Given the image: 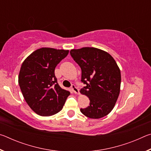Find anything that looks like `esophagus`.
Segmentation results:
<instances>
[{
    "label": "esophagus",
    "instance_id": "1",
    "mask_svg": "<svg viewBox=\"0 0 151 151\" xmlns=\"http://www.w3.org/2000/svg\"><path fill=\"white\" fill-rule=\"evenodd\" d=\"M71 89H72L73 91L74 92V93H75L76 94H80V93H79V89L76 87L75 85H72V86H71Z\"/></svg>",
    "mask_w": 151,
    "mask_h": 151
}]
</instances>
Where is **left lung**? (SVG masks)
<instances>
[{
	"mask_svg": "<svg viewBox=\"0 0 151 151\" xmlns=\"http://www.w3.org/2000/svg\"><path fill=\"white\" fill-rule=\"evenodd\" d=\"M70 53L80 66L81 81L86 85L80 93L90 100V105L81 112L91 119L106 116L115 105L121 89V70L115 60L106 51L94 47L72 49Z\"/></svg>",
	"mask_w": 151,
	"mask_h": 151,
	"instance_id": "obj_1",
	"label": "left lung"
}]
</instances>
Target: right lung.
<instances>
[{
    "label": "right lung",
    "mask_w": 151,
    "mask_h": 151,
    "mask_svg": "<svg viewBox=\"0 0 151 151\" xmlns=\"http://www.w3.org/2000/svg\"><path fill=\"white\" fill-rule=\"evenodd\" d=\"M68 50L43 47L28 56L22 63L19 84L25 101L35 113L54 115L62 110L70 92L60 87L55 75L56 66Z\"/></svg>",
    "instance_id": "add662e5"
}]
</instances>
